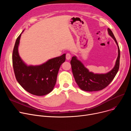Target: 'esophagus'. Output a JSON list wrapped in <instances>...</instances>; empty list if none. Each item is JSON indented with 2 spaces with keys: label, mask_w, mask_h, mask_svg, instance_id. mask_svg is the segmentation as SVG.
<instances>
[{
  "label": "esophagus",
  "mask_w": 131,
  "mask_h": 131,
  "mask_svg": "<svg viewBox=\"0 0 131 131\" xmlns=\"http://www.w3.org/2000/svg\"><path fill=\"white\" fill-rule=\"evenodd\" d=\"M71 57V55L70 53H66V59L70 60Z\"/></svg>",
  "instance_id": "obj_1"
}]
</instances>
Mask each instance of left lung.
Segmentation results:
<instances>
[{
	"label": "left lung",
	"mask_w": 131,
	"mask_h": 131,
	"mask_svg": "<svg viewBox=\"0 0 131 131\" xmlns=\"http://www.w3.org/2000/svg\"><path fill=\"white\" fill-rule=\"evenodd\" d=\"M108 32L115 41L118 46V55L116 65L113 69L105 74H95L90 72L76 57H73L71 60L72 70L77 83L80 89L85 91H99L107 87L113 80L119 68L120 50L117 42L111 30L108 28Z\"/></svg>",
	"instance_id": "8db88e82"
}]
</instances>
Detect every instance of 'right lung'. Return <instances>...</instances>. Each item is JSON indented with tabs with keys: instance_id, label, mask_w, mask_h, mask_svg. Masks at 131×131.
<instances>
[{
	"instance_id": "obj_1",
	"label": "right lung",
	"mask_w": 131,
	"mask_h": 131,
	"mask_svg": "<svg viewBox=\"0 0 131 131\" xmlns=\"http://www.w3.org/2000/svg\"><path fill=\"white\" fill-rule=\"evenodd\" d=\"M20 36L21 34L16 40L12 54L16 79L24 90L31 94L38 96L47 94L56 84L59 68L65 61L66 54L51 59L42 65L27 66L20 59L18 52Z\"/></svg>"
}]
</instances>
